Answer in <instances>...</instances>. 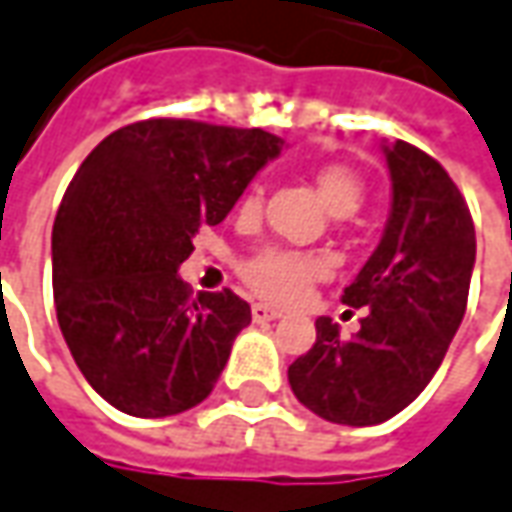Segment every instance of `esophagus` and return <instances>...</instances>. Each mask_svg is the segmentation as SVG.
Segmentation results:
<instances>
[{
    "mask_svg": "<svg viewBox=\"0 0 512 512\" xmlns=\"http://www.w3.org/2000/svg\"><path fill=\"white\" fill-rule=\"evenodd\" d=\"M250 315H253V321H256V324H267V321H276V318H281V312L276 310V307H267V304H253Z\"/></svg>",
    "mask_w": 512,
    "mask_h": 512,
    "instance_id": "obj_1",
    "label": "esophagus"
}]
</instances>
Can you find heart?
Listing matches in <instances>:
<instances>
[{
    "instance_id": "heart-1",
    "label": "heart",
    "mask_w": 512,
    "mask_h": 512,
    "mask_svg": "<svg viewBox=\"0 0 512 512\" xmlns=\"http://www.w3.org/2000/svg\"><path fill=\"white\" fill-rule=\"evenodd\" d=\"M315 188L335 216L355 214L363 202V183L358 180V174L346 166L318 168ZM239 211L245 216L259 211V188H250L242 197ZM239 273L256 296L270 298V301H296L307 293L312 281L327 276V262L315 253L262 248L242 262Z\"/></svg>"
}]
</instances>
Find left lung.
Segmentation results:
<instances>
[{"instance_id": "1", "label": "left lung", "mask_w": 512, "mask_h": 512, "mask_svg": "<svg viewBox=\"0 0 512 512\" xmlns=\"http://www.w3.org/2000/svg\"><path fill=\"white\" fill-rule=\"evenodd\" d=\"M392 211L380 245L344 290L366 307L346 341L321 315L315 344L287 369L298 403L338 425H377L417 400L440 369L468 307L476 233L448 171L417 146H383Z\"/></svg>"}]
</instances>
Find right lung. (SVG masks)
Instances as JSON below:
<instances>
[{"mask_svg": "<svg viewBox=\"0 0 512 512\" xmlns=\"http://www.w3.org/2000/svg\"><path fill=\"white\" fill-rule=\"evenodd\" d=\"M281 140L262 129L154 118L104 137L53 222V298L81 375L132 417L202 403L250 324L248 301L191 296L177 270Z\"/></svg>", "mask_w": 512, "mask_h": 512, "instance_id": "right-lung-1", "label": "right lung"}]
</instances>
